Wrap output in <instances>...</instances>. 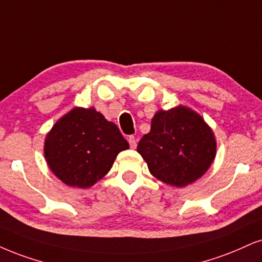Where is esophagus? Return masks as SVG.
Here are the masks:
<instances>
[{"label":"esophagus","mask_w":262,"mask_h":262,"mask_svg":"<svg viewBox=\"0 0 262 262\" xmlns=\"http://www.w3.org/2000/svg\"><path fill=\"white\" fill-rule=\"evenodd\" d=\"M127 140H128V143H130V147L134 148V149H135V148H136V146H137L136 138H135L134 136H128Z\"/></svg>","instance_id":"esophagus-1"}]
</instances>
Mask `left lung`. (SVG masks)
Masks as SVG:
<instances>
[{
    "instance_id": "obj_1",
    "label": "left lung",
    "mask_w": 262,
    "mask_h": 262,
    "mask_svg": "<svg viewBox=\"0 0 262 262\" xmlns=\"http://www.w3.org/2000/svg\"><path fill=\"white\" fill-rule=\"evenodd\" d=\"M137 151L156 179L186 187L200 179L216 157V138L202 115L185 105L158 111Z\"/></svg>"
}]
</instances>
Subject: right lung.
<instances>
[{"label":"right lung","mask_w":262,"mask_h":262,"mask_svg":"<svg viewBox=\"0 0 262 262\" xmlns=\"http://www.w3.org/2000/svg\"><path fill=\"white\" fill-rule=\"evenodd\" d=\"M125 149L128 143L114 122L93 106H76L48 132L43 153L48 167L63 183L90 188L108 173Z\"/></svg>","instance_id":"1"}]
</instances>
